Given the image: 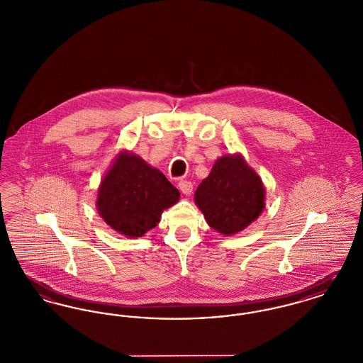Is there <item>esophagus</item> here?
<instances>
[{
    "label": "esophagus",
    "instance_id": "esophagus-1",
    "mask_svg": "<svg viewBox=\"0 0 363 363\" xmlns=\"http://www.w3.org/2000/svg\"><path fill=\"white\" fill-rule=\"evenodd\" d=\"M178 188L184 194L189 196V194H191V191H193V184L190 181H186V179H181L178 182Z\"/></svg>",
    "mask_w": 363,
    "mask_h": 363
}]
</instances>
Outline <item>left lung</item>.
Wrapping results in <instances>:
<instances>
[{
  "instance_id": "8db88e82",
  "label": "left lung",
  "mask_w": 363,
  "mask_h": 363,
  "mask_svg": "<svg viewBox=\"0 0 363 363\" xmlns=\"http://www.w3.org/2000/svg\"><path fill=\"white\" fill-rule=\"evenodd\" d=\"M262 181L240 154L219 157L199 185L194 201L208 225L233 235L255 222L265 208Z\"/></svg>"
}]
</instances>
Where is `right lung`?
Segmentation results:
<instances>
[{
    "mask_svg": "<svg viewBox=\"0 0 363 363\" xmlns=\"http://www.w3.org/2000/svg\"><path fill=\"white\" fill-rule=\"evenodd\" d=\"M179 200V191L140 156L120 152L98 189L96 208L107 225L129 238L143 237L162 212Z\"/></svg>",
    "mask_w": 363,
    "mask_h": 363,
    "instance_id": "right-lung-1",
    "label": "right lung"
}]
</instances>
